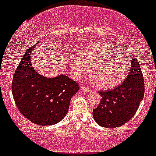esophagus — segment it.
Segmentation results:
<instances>
[{
	"mask_svg": "<svg viewBox=\"0 0 156 156\" xmlns=\"http://www.w3.org/2000/svg\"><path fill=\"white\" fill-rule=\"evenodd\" d=\"M80 90H82L83 91H86V92H88V91H90V89H89V88L86 87V86H80Z\"/></svg>",
	"mask_w": 156,
	"mask_h": 156,
	"instance_id": "esophagus-1",
	"label": "esophagus"
}]
</instances>
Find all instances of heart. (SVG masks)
I'll use <instances>...</instances> for the list:
<instances>
[{
	"mask_svg": "<svg viewBox=\"0 0 156 156\" xmlns=\"http://www.w3.org/2000/svg\"><path fill=\"white\" fill-rule=\"evenodd\" d=\"M116 50L111 44L107 42L94 43L90 47L88 55L77 57L72 62L73 70L76 78L88 72L86 65H92L93 81L102 89H113L123 82L129 71V64L116 56Z\"/></svg>",
	"mask_w": 156,
	"mask_h": 156,
	"instance_id": "b5f03b06",
	"label": "heart"
}]
</instances>
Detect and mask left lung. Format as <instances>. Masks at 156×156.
I'll list each match as a JSON object with an SVG mask.
<instances>
[{
  "instance_id": "left-lung-1",
  "label": "left lung",
  "mask_w": 156,
  "mask_h": 156,
  "mask_svg": "<svg viewBox=\"0 0 156 156\" xmlns=\"http://www.w3.org/2000/svg\"><path fill=\"white\" fill-rule=\"evenodd\" d=\"M144 92L141 67L134 57L124 81L113 89L99 92L102 99L97 108L93 110L94 119L105 128H115L125 124L136 113Z\"/></svg>"
}]
</instances>
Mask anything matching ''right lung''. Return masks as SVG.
<instances>
[{
  "instance_id": "right-lung-1",
  "label": "right lung",
  "mask_w": 156,
  "mask_h": 156,
  "mask_svg": "<svg viewBox=\"0 0 156 156\" xmlns=\"http://www.w3.org/2000/svg\"><path fill=\"white\" fill-rule=\"evenodd\" d=\"M37 44L26 51L15 70L12 94L26 119L37 125H54L65 117L79 87L65 75L49 78L35 70L30 56Z\"/></svg>"
}]
</instances>
